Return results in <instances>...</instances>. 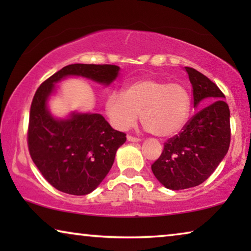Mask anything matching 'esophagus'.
I'll return each mask as SVG.
<instances>
[{
  "label": "esophagus",
  "instance_id": "1",
  "mask_svg": "<svg viewBox=\"0 0 251 251\" xmlns=\"http://www.w3.org/2000/svg\"><path fill=\"white\" fill-rule=\"evenodd\" d=\"M127 141H128V142H133V143H136V142H139V141H141V139H139L138 137H135V136L127 135Z\"/></svg>",
  "mask_w": 251,
  "mask_h": 251
}]
</instances>
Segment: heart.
<instances>
[{
	"instance_id": "b5f03b06",
	"label": "heart",
	"mask_w": 251,
	"mask_h": 251,
	"mask_svg": "<svg viewBox=\"0 0 251 251\" xmlns=\"http://www.w3.org/2000/svg\"><path fill=\"white\" fill-rule=\"evenodd\" d=\"M192 97L179 83L146 78L127 85L124 93H112L106 110L118 129L136 124L139 114L147 129L159 137H172L184 128L189 118Z\"/></svg>"
}]
</instances>
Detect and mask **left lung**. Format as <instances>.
Wrapping results in <instances>:
<instances>
[{
  "instance_id": "obj_1",
  "label": "left lung",
  "mask_w": 251,
  "mask_h": 251,
  "mask_svg": "<svg viewBox=\"0 0 251 251\" xmlns=\"http://www.w3.org/2000/svg\"><path fill=\"white\" fill-rule=\"evenodd\" d=\"M186 71L193 86L194 106L202 108L179 134L164 144L159 158L151 165L157 179L173 190L190 188L208 179L230 145V110L225 94L201 72L192 67Z\"/></svg>"
}]
</instances>
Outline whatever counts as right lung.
Returning a JSON list of instances; mask_svg holds the SVG:
<instances>
[{"label": "right lung", "mask_w": 251, "mask_h": 251, "mask_svg": "<svg viewBox=\"0 0 251 251\" xmlns=\"http://www.w3.org/2000/svg\"><path fill=\"white\" fill-rule=\"evenodd\" d=\"M120 67L109 64H71L40 85L33 97L27 128L31 158L42 175L59 192L82 196L93 192L112 168L126 134L113 129L100 114H73L57 121L46 108L54 83L79 75L108 85Z\"/></svg>", "instance_id": "right-lung-1"}]
</instances>
